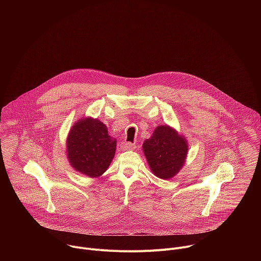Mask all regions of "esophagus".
Wrapping results in <instances>:
<instances>
[{
    "label": "esophagus",
    "mask_w": 261,
    "mask_h": 261,
    "mask_svg": "<svg viewBox=\"0 0 261 261\" xmlns=\"http://www.w3.org/2000/svg\"><path fill=\"white\" fill-rule=\"evenodd\" d=\"M122 148L124 151H128V150H133V148L136 146L134 143H132V142H123L122 143Z\"/></svg>",
    "instance_id": "1"
}]
</instances>
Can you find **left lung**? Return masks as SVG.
I'll return each mask as SVG.
<instances>
[{
    "label": "left lung",
    "instance_id": "1",
    "mask_svg": "<svg viewBox=\"0 0 261 261\" xmlns=\"http://www.w3.org/2000/svg\"><path fill=\"white\" fill-rule=\"evenodd\" d=\"M188 142L168 126H159L143 142V151L153 173L160 178L174 176L185 163Z\"/></svg>",
    "mask_w": 261,
    "mask_h": 261
}]
</instances>
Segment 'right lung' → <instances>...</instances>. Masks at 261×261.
<instances>
[{
    "instance_id": "right-lung-1",
    "label": "right lung",
    "mask_w": 261,
    "mask_h": 261,
    "mask_svg": "<svg viewBox=\"0 0 261 261\" xmlns=\"http://www.w3.org/2000/svg\"><path fill=\"white\" fill-rule=\"evenodd\" d=\"M117 140L108 135L107 127L99 120L83 119L74 124L68 139V159L72 167L90 176L101 175L116 153Z\"/></svg>"
}]
</instances>
